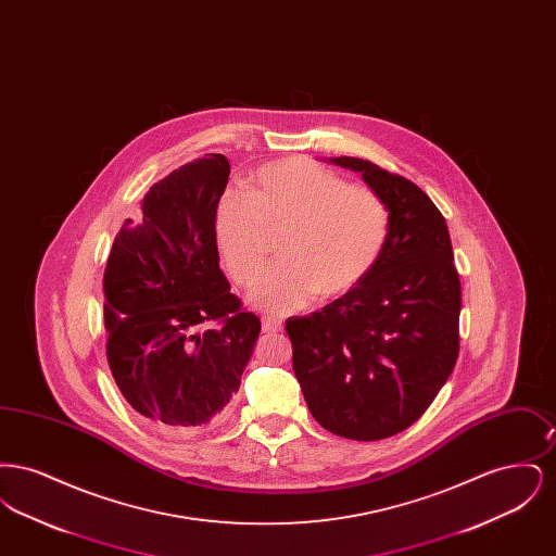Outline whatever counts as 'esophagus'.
Returning a JSON list of instances; mask_svg holds the SVG:
<instances>
[{"mask_svg":"<svg viewBox=\"0 0 556 556\" xmlns=\"http://www.w3.org/2000/svg\"><path fill=\"white\" fill-rule=\"evenodd\" d=\"M281 329H283V323H281L279 318H263V331H265V333H279Z\"/></svg>","mask_w":556,"mask_h":556,"instance_id":"obj_1","label":"esophagus"}]
</instances>
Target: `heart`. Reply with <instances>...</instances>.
I'll list each match as a JSON object with an SVG mask.
<instances>
[{"label":"heart","mask_w":556,"mask_h":556,"mask_svg":"<svg viewBox=\"0 0 556 556\" xmlns=\"http://www.w3.org/2000/svg\"><path fill=\"white\" fill-rule=\"evenodd\" d=\"M390 211L369 187L304 159L279 160L252 177L248 193L227 191L216 211V239L231 277L252 286L283 230V263L252 291L256 308L290 315L318 293L338 298L379 265L390 239Z\"/></svg>","instance_id":"obj_1"}]
</instances>
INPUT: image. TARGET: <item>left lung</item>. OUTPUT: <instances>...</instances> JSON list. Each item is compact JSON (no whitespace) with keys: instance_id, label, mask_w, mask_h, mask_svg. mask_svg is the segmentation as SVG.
Segmentation results:
<instances>
[{"instance_id":"1","label":"left lung","mask_w":556,"mask_h":556,"mask_svg":"<svg viewBox=\"0 0 556 556\" xmlns=\"http://www.w3.org/2000/svg\"><path fill=\"white\" fill-rule=\"evenodd\" d=\"M361 173L390 211V239L369 277L308 317L286 320L293 372L313 417L348 440H383L415 424L458 356L460 281L442 212L413 181L369 160Z\"/></svg>"}]
</instances>
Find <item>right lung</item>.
<instances>
[{
    "instance_id": "add662e5",
    "label": "right lung",
    "mask_w": 556,
    "mask_h": 556,
    "mask_svg": "<svg viewBox=\"0 0 556 556\" xmlns=\"http://www.w3.org/2000/svg\"><path fill=\"white\" fill-rule=\"evenodd\" d=\"M229 173L223 154H206L160 179L108 256V365L132 410L170 435L229 415L261 333L218 266L216 208Z\"/></svg>"
}]
</instances>
